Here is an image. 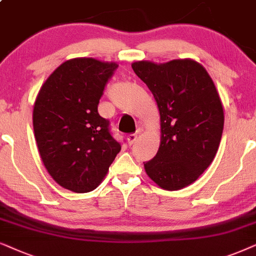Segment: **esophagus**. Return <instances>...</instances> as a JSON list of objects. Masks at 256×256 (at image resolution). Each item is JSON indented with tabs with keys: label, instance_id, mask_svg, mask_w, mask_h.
<instances>
[{
	"label": "esophagus",
	"instance_id": "esophagus-1",
	"mask_svg": "<svg viewBox=\"0 0 256 256\" xmlns=\"http://www.w3.org/2000/svg\"><path fill=\"white\" fill-rule=\"evenodd\" d=\"M137 140V134H128V144L130 145H132V144H134V142Z\"/></svg>",
	"mask_w": 256,
	"mask_h": 256
}]
</instances>
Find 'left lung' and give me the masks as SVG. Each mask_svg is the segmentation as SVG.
Wrapping results in <instances>:
<instances>
[{
  "label": "left lung",
  "instance_id": "8db88e82",
  "mask_svg": "<svg viewBox=\"0 0 256 256\" xmlns=\"http://www.w3.org/2000/svg\"><path fill=\"white\" fill-rule=\"evenodd\" d=\"M158 104L162 139L156 156L144 162L148 176L168 190L190 185L216 154L224 108L205 68L192 60L164 64L132 63Z\"/></svg>",
  "mask_w": 256,
  "mask_h": 256
}]
</instances>
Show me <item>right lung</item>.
Returning <instances> with one entry per match:
<instances>
[{
	"instance_id": "add662e5",
	"label": "right lung",
	"mask_w": 256,
	"mask_h": 256,
	"mask_svg": "<svg viewBox=\"0 0 256 256\" xmlns=\"http://www.w3.org/2000/svg\"><path fill=\"white\" fill-rule=\"evenodd\" d=\"M118 64L74 58L60 64L40 88L32 124L40 158L52 179L76 193L94 190L122 146L98 114L105 85Z\"/></svg>"
}]
</instances>
